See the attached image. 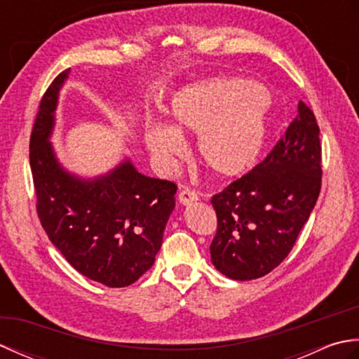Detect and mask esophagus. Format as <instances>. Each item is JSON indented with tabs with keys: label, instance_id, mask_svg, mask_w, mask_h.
I'll list each match as a JSON object with an SVG mask.
<instances>
[{
	"label": "esophagus",
	"instance_id": "1",
	"mask_svg": "<svg viewBox=\"0 0 359 359\" xmlns=\"http://www.w3.org/2000/svg\"><path fill=\"white\" fill-rule=\"evenodd\" d=\"M197 199H199V196H197V193L194 191V189H191V188H185V189H182V191L179 193V202L182 205H188V203H191V202H196Z\"/></svg>",
	"mask_w": 359,
	"mask_h": 359
}]
</instances>
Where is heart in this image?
I'll return each mask as SVG.
<instances>
[{
	"label": "heart",
	"mask_w": 359,
	"mask_h": 359,
	"mask_svg": "<svg viewBox=\"0 0 359 359\" xmlns=\"http://www.w3.org/2000/svg\"><path fill=\"white\" fill-rule=\"evenodd\" d=\"M270 95L257 83L215 80L182 89L171 102L172 125L148 121L144 140L154 157L172 166L184 156L180 133L194 131L201 160L211 172L233 177L255 166L269 134Z\"/></svg>",
	"instance_id": "b5f03b06"
}]
</instances>
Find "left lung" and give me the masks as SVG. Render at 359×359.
<instances>
[{"label": "left lung", "instance_id": "obj_1", "mask_svg": "<svg viewBox=\"0 0 359 359\" xmlns=\"http://www.w3.org/2000/svg\"><path fill=\"white\" fill-rule=\"evenodd\" d=\"M316 117L299 102L297 116L261 163L211 199L217 231L210 251L234 280L262 278L292 251L321 191Z\"/></svg>", "mask_w": 359, "mask_h": 359}]
</instances>
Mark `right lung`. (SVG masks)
Wrapping results in <instances>:
<instances>
[{
  "instance_id": "right-lung-1",
  "label": "right lung",
  "mask_w": 359,
  "mask_h": 359,
  "mask_svg": "<svg viewBox=\"0 0 359 359\" xmlns=\"http://www.w3.org/2000/svg\"><path fill=\"white\" fill-rule=\"evenodd\" d=\"M67 72L46 89L30 134L36 212L50 242L83 276L106 287H128L156 261L177 185L137 172L129 160L94 180L60 166L49 137Z\"/></svg>"
}]
</instances>
